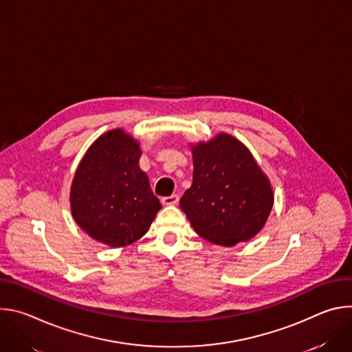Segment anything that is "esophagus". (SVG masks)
Masks as SVG:
<instances>
[{
  "label": "esophagus",
  "mask_w": 352,
  "mask_h": 352,
  "mask_svg": "<svg viewBox=\"0 0 352 352\" xmlns=\"http://www.w3.org/2000/svg\"><path fill=\"white\" fill-rule=\"evenodd\" d=\"M178 200H179V196H178V195H170V196H164V197L162 199V202H163V205H166V206H174V205L178 204Z\"/></svg>",
  "instance_id": "esophagus-1"
}]
</instances>
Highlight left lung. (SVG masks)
<instances>
[{
	"mask_svg": "<svg viewBox=\"0 0 352 352\" xmlns=\"http://www.w3.org/2000/svg\"><path fill=\"white\" fill-rule=\"evenodd\" d=\"M193 181L179 200L193 230L206 241L234 246L266 224L274 193L249 148L230 133L190 143Z\"/></svg>",
	"mask_w": 352,
	"mask_h": 352,
	"instance_id": "1",
	"label": "left lung"
}]
</instances>
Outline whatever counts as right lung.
I'll list each match as a JSON object with an SVG mask.
<instances>
[{
	"label": "right lung",
	"mask_w": 352,
	"mask_h": 352,
	"mask_svg": "<svg viewBox=\"0 0 352 352\" xmlns=\"http://www.w3.org/2000/svg\"><path fill=\"white\" fill-rule=\"evenodd\" d=\"M140 143L122 128L100 135L75 171L69 204L76 224L93 239L113 248L142 238L160 200L139 167Z\"/></svg>",
	"instance_id": "1"
}]
</instances>
